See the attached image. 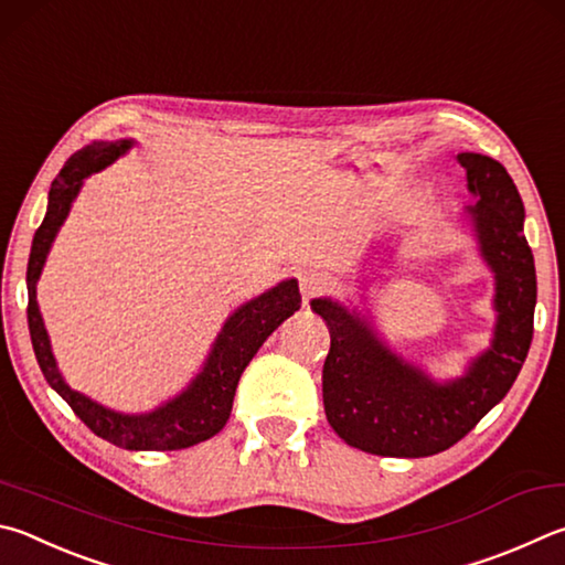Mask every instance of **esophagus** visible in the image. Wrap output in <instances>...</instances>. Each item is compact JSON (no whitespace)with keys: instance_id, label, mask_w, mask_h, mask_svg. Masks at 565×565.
Listing matches in <instances>:
<instances>
[{"instance_id":"obj_1","label":"esophagus","mask_w":565,"mask_h":565,"mask_svg":"<svg viewBox=\"0 0 565 565\" xmlns=\"http://www.w3.org/2000/svg\"><path fill=\"white\" fill-rule=\"evenodd\" d=\"M326 289H328V276L326 274H321V271H306L301 276V294H303L306 301L313 299V296H318V294H323Z\"/></svg>"}]
</instances>
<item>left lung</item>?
<instances>
[{
    "mask_svg": "<svg viewBox=\"0 0 565 565\" xmlns=\"http://www.w3.org/2000/svg\"><path fill=\"white\" fill-rule=\"evenodd\" d=\"M467 204L479 256L494 274L497 321L489 348L465 373L437 381L390 348L371 313L335 299H313L311 309L331 328L323 363V407L335 435L381 457H429L459 443L499 405L526 361L536 309V266L524 237V202L499 160L459 152Z\"/></svg>",
    "mask_w": 565,
    "mask_h": 565,
    "instance_id": "left-lung-1",
    "label": "left lung"
}]
</instances>
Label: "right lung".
Returning a JSON list of instances; mask_svg holds the SVG:
<instances>
[{
	"mask_svg": "<svg viewBox=\"0 0 565 565\" xmlns=\"http://www.w3.org/2000/svg\"><path fill=\"white\" fill-rule=\"evenodd\" d=\"M132 146H136L132 138L94 140L90 146L74 152L66 160V166L61 168L56 180L51 182L44 222H41V227L34 234L32 254H29L26 266V318L36 361L46 383L66 399L71 409L98 437L122 449H136V452L138 449L140 452H168V449L200 445L227 425L234 393H237V383L244 367L249 365L266 338L294 311L301 309V294L299 281L284 279L264 294L254 296L252 301L237 306L227 316L217 338H214L200 373L175 397L166 399V403L150 409V413H120V409L100 405L98 399L71 387L66 377L61 375L54 351H51V338L46 333L36 301V281L41 279V271H44L46 256L61 224L66 222L81 188H84V180L126 156Z\"/></svg>",
	"mask_w": 565,
	"mask_h": 565,
	"instance_id": "1",
	"label": "right lung"
}]
</instances>
